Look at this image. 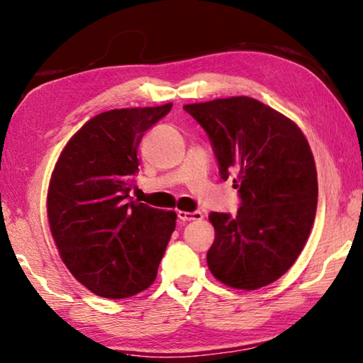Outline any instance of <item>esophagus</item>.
<instances>
[{
    "instance_id": "1",
    "label": "esophagus",
    "mask_w": 363,
    "mask_h": 363,
    "mask_svg": "<svg viewBox=\"0 0 363 363\" xmlns=\"http://www.w3.org/2000/svg\"><path fill=\"white\" fill-rule=\"evenodd\" d=\"M178 218L183 221H198L204 218V215L201 212H185V211H178Z\"/></svg>"
}]
</instances>
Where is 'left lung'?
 <instances>
[{
    "instance_id": "8db88e82",
    "label": "left lung",
    "mask_w": 363,
    "mask_h": 363,
    "mask_svg": "<svg viewBox=\"0 0 363 363\" xmlns=\"http://www.w3.org/2000/svg\"><path fill=\"white\" fill-rule=\"evenodd\" d=\"M183 108L208 133L221 178L234 177L240 196L236 217L208 215V269L231 289L269 285L296 262L314 225L319 188L308 140L290 118L245 95Z\"/></svg>"
}]
</instances>
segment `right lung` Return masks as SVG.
<instances>
[{
    "label": "right lung",
    "instance_id": "obj_1",
    "mask_svg": "<svg viewBox=\"0 0 363 363\" xmlns=\"http://www.w3.org/2000/svg\"><path fill=\"white\" fill-rule=\"evenodd\" d=\"M172 104L116 108L87 121L62 150L48 189V220L62 262L101 298L155 282L177 213L129 199L143 133Z\"/></svg>",
    "mask_w": 363,
    "mask_h": 363
}]
</instances>
